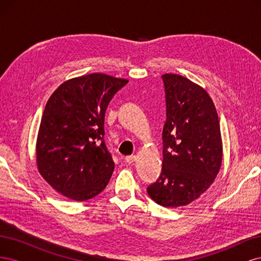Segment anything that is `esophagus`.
<instances>
[{"label":"esophagus","instance_id":"1","mask_svg":"<svg viewBox=\"0 0 261 261\" xmlns=\"http://www.w3.org/2000/svg\"><path fill=\"white\" fill-rule=\"evenodd\" d=\"M136 161V156L135 155H128L125 158V162H127L128 164H132Z\"/></svg>","mask_w":261,"mask_h":261}]
</instances>
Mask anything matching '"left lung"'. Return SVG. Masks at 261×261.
I'll list each match as a JSON object with an SVG mask.
<instances>
[{
  "label": "left lung",
  "instance_id": "8db88e82",
  "mask_svg": "<svg viewBox=\"0 0 261 261\" xmlns=\"http://www.w3.org/2000/svg\"><path fill=\"white\" fill-rule=\"evenodd\" d=\"M167 102L161 174L147 188L158 204L177 208L199 198L222 163L215 105L202 87L176 74L162 75Z\"/></svg>",
  "mask_w": 261,
  "mask_h": 261
}]
</instances>
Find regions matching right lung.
Masks as SVG:
<instances>
[{"mask_svg": "<svg viewBox=\"0 0 261 261\" xmlns=\"http://www.w3.org/2000/svg\"><path fill=\"white\" fill-rule=\"evenodd\" d=\"M127 80L93 73L63 83L46 102L37 138L39 173L76 201L99 195L114 170L105 143V115Z\"/></svg>", "mask_w": 261, "mask_h": 261, "instance_id": "add662e5", "label": "right lung"}]
</instances>
